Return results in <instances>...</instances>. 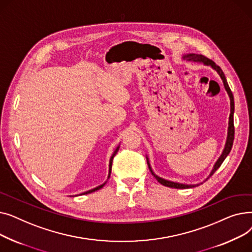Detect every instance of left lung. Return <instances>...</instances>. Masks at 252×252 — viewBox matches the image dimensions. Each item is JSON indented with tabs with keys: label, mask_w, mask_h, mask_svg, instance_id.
<instances>
[{
	"label": "left lung",
	"mask_w": 252,
	"mask_h": 252,
	"mask_svg": "<svg viewBox=\"0 0 252 252\" xmlns=\"http://www.w3.org/2000/svg\"><path fill=\"white\" fill-rule=\"evenodd\" d=\"M184 60H187V61H191V62H197V63H203L204 65L206 66H210L211 68L215 69L218 74L220 75L221 82H222V85H223V88L224 90H226V92L228 93L229 95V98H230V116H229V126H228V134H227V140H226V144H224V147H223V150L220 154V156L219 157V159L217 160V162L215 163L213 169H211L209 176L205 179V181L207 179H209L211 176H213L216 170L221 165V163L223 162V160L226 159V157L229 155L231 149H232V146H233V142H234V134H235V129H234V111H235V103H234V96H233V93L228 85V82H227V78L226 76H224V73L222 72V70L220 69V66H218L213 60H210L208 58H206L205 56L203 55H200V54H194V53H189V54H185L183 55L182 57ZM146 159H147V163H148V166H149V169L151 171V174L153 175V177L157 180V182H159L161 185H163V186L165 187H169V188H176V189H189V188H193V187H196V186H199L200 184H183V183H178V182H173V181H168V180H165L159 176H157L152 167H151V164H150V160H149V157L148 155H146Z\"/></svg>",
	"instance_id": "left-lung-1"
}]
</instances>
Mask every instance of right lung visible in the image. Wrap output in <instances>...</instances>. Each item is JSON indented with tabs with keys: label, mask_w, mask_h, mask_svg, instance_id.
Returning <instances> with one entry per match:
<instances>
[{
	"label": "right lung",
	"mask_w": 252,
	"mask_h": 252,
	"mask_svg": "<svg viewBox=\"0 0 252 252\" xmlns=\"http://www.w3.org/2000/svg\"><path fill=\"white\" fill-rule=\"evenodd\" d=\"M118 149H119V145L118 146L116 147V149L114 150V152L112 153V155H111V157H110V160H109V173H108V178H107V180L109 179V177H110V174H111V167H112V160H113V158H114V156L116 155V153H117V151H118ZM107 183V181H106L105 183H103L102 185H100V186H98V187H96V188H94V189H91V190H89V191H87V192H84V193H81L79 195H85V194H90V193H93V192H95V191H97V190H100L101 188H103L104 187V185Z\"/></svg>",
	"instance_id": "add662e5"
}]
</instances>
